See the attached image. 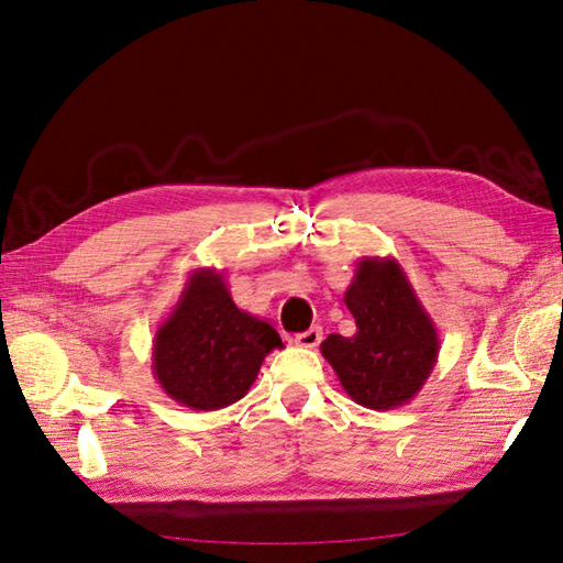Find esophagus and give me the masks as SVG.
<instances>
[{"label": "esophagus", "instance_id": "obj_1", "mask_svg": "<svg viewBox=\"0 0 563 563\" xmlns=\"http://www.w3.org/2000/svg\"><path fill=\"white\" fill-rule=\"evenodd\" d=\"M319 341H321V329L319 327L307 329V331L297 333V336H295V345H300V349H317Z\"/></svg>", "mask_w": 563, "mask_h": 563}]
</instances>
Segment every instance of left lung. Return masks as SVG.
Instances as JSON below:
<instances>
[{
  "mask_svg": "<svg viewBox=\"0 0 563 563\" xmlns=\"http://www.w3.org/2000/svg\"><path fill=\"white\" fill-rule=\"evenodd\" d=\"M343 302L355 319V333H331L321 343L341 387L373 411L409 404L433 373L440 336L401 263L363 256Z\"/></svg>",
  "mask_w": 563,
  "mask_h": 563,
  "instance_id": "left-lung-1",
  "label": "left lung"
}]
</instances>
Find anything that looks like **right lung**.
Masks as SVG:
<instances>
[{
    "mask_svg": "<svg viewBox=\"0 0 563 563\" xmlns=\"http://www.w3.org/2000/svg\"><path fill=\"white\" fill-rule=\"evenodd\" d=\"M273 349L278 331L234 305L220 271L196 268L154 333L152 369L176 404L218 411L246 397Z\"/></svg>",
    "mask_w": 563,
    "mask_h": 563,
    "instance_id": "1",
    "label": "right lung"
}]
</instances>
